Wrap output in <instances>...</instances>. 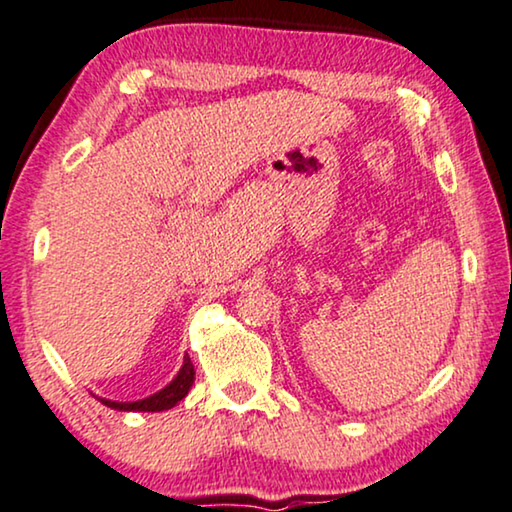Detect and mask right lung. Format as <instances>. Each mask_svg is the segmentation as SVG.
Instances as JSON below:
<instances>
[{
  "mask_svg": "<svg viewBox=\"0 0 512 512\" xmlns=\"http://www.w3.org/2000/svg\"><path fill=\"white\" fill-rule=\"evenodd\" d=\"M192 384H194V365L187 356L185 363H182V367H180V372L175 374V379L170 381L168 386H163L161 391L149 395V398L135 400V403H119V400L98 398V395H95V398H98L105 407H112V410H117V412H163V410H170V407H175L177 403H180V400L189 393Z\"/></svg>",
  "mask_w": 512,
  "mask_h": 512,
  "instance_id": "1",
  "label": "right lung"
}]
</instances>
